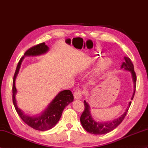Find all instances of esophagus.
Listing matches in <instances>:
<instances>
[{
  "mask_svg": "<svg viewBox=\"0 0 148 148\" xmlns=\"http://www.w3.org/2000/svg\"><path fill=\"white\" fill-rule=\"evenodd\" d=\"M82 95V91H81V90H79V89H77L74 93V98L77 99H81Z\"/></svg>",
  "mask_w": 148,
  "mask_h": 148,
  "instance_id": "34e87169",
  "label": "esophagus"
}]
</instances>
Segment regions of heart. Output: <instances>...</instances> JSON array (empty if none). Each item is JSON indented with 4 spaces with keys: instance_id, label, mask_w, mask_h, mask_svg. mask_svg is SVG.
I'll return each instance as SVG.
<instances>
[{
    "instance_id": "obj_1",
    "label": "heart",
    "mask_w": 148,
    "mask_h": 148,
    "mask_svg": "<svg viewBox=\"0 0 148 148\" xmlns=\"http://www.w3.org/2000/svg\"><path fill=\"white\" fill-rule=\"evenodd\" d=\"M96 59H98V56H95V57H92L90 58V60H94ZM109 62L108 61H104L103 62L100 64L99 65V66L97 67V70L95 71V74L96 75H98L99 74L103 73V72L105 71L106 69H107L109 66Z\"/></svg>"
}]
</instances>
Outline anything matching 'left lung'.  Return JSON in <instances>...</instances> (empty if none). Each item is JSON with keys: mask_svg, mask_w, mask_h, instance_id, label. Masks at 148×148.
Here are the masks:
<instances>
[{"mask_svg": "<svg viewBox=\"0 0 148 148\" xmlns=\"http://www.w3.org/2000/svg\"><path fill=\"white\" fill-rule=\"evenodd\" d=\"M121 69H123L126 71H129L132 75V81L134 84V92L131 98V100L133 99L134 97L136 87V75L134 72V65L132 63L131 60L127 57H124V62H123L121 66ZM84 110L83 113H82L80 118V121L81 125L83 127V128L86 130L87 132H90L93 134H104L108 133L111 132L112 130L115 129L120 123H121L123 120L124 119L125 116L128 112V110L130 107L131 101L129 103V105L127 107L125 110L124 113L120 116V117L113 120L111 121L107 122H99L96 121L95 120L92 118L91 113L90 111V106L88 104V103L84 101Z\"/></svg>", "mask_w": 148, "mask_h": 148, "instance_id": "obj_1", "label": "left lung"}]
</instances>
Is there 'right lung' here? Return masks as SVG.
I'll use <instances>...</instances> for the list:
<instances>
[{
  "mask_svg": "<svg viewBox=\"0 0 148 148\" xmlns=\"http://www.w3.org/2000/svg\"><path fill=\"white\" fill-rule=\"evenodd\" d=\"M49 50V47L45 43L37 45L27 50L19 61L12 82V101L17 113L27 125L34 129L41 131L50 130L57 124L61 117L64 108L73 101L74 97L73 93L69 90L60 91L44 110L38 115H29L26 114L25 112L18 107L16 99L17 90L15 83L16 77L19 73L21 65L24 58L29 56H39L46 53Z\"/></svg>",
  "mask_w": 148,
  "mask_h": 148,
  "instance_id": "obj_1",
  "label": "right lung"
}]
</instances>
